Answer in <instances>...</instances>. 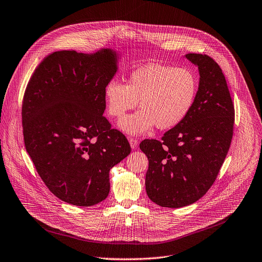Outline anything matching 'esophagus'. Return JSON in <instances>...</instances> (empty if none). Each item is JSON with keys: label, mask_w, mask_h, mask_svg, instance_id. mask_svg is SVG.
<instances>
[{"label": "esophagus", "mask_w": 262, "mask_h": 262, "mask_svg": "<svg viewBox=\"0 0 262 262\" xmlns=\"http://www.w3.org/2000/svg\"><path fill=\"white\" fill-rule=\"evenodd\" d=\"M138 139H136V138H129V144H130V147L133 148V149H136L137 148V146H138Z\"/></svg>", "instance_id": "obj_1"}]
</instances>
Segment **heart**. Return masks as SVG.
<instances>
[{"instance_id": "1", "label": "heart", "mask_w": 262, "mask_h": 262, "mask_svg": "<svg viewBox=\"0 0 262 262\" xmlns=\"http://www.w3.org/2000/svg\"><path fill=\"white\" fill-rule=\"evenodd\" d=\"M198 79L184 67L150 63L129 73L127 84L110 81L103 91L107 114L122 118L138 104L141 110L119 122L129 135H140L156 125L167 130L181 123L195 103Z\"/></svg>"}]
</instances>
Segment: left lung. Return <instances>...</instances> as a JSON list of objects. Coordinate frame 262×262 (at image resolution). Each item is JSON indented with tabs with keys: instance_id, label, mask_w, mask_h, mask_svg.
<instances>
[{
	"instance_id": "1",
	"label": "left lung",
	"mask_w": 262,
	"mask_h": 262,
	"mask_svg": "<svg viewBox=\"0 0 262 262\" xmlns=\"http://www.w3.org/2000/svg\"><path fill=\"white\" fill-rule=\"evenodd\" d=\"M199 68L195 103L186 118L162 140L145 139L140 149L149 161L147 195L163 207L190 205L213 184L230 148L234 105L219 64L209 56L185 55Z\"/></svg>"
}]
</instances>
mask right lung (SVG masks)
Segmentation results:
<instances>
[{
	"label": "right lung",
	"mask_w": 262,
	"mask_h": 262,
	"mask_svg": "<svg viewBox=\"0 0 262 262\" xmlns=\"http://www.w3.org/2000/svg\"><path fill=\"white\" fill-rule=\"evenodd\" d=\"M116 54L60 51L47 56L27 85L24 142L36 171L62 201L91 206L110 192L108 172L130 154L125 136L102 115Z\"/></svg>",
	"instance_id": "obj_1"
}]
</instances>
